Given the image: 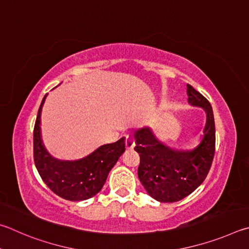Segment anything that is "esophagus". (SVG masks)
<instances>
[{
	"mask_svg": "<svg viewBox=\"0 0 249 249\" xmlns=\"http://www.w3.org/2000/svg\"><path fill=\"white\" fill-rule=\"evenodd\" d=\"M134 145H136L134 138L132 136H130V134H128V136L125 137V147H127V150H133Z\"/></svg>",
	"mask_w": 249,
	"mask_h": 249,
	"instance_id": "1",
	"label": "esophagus"
}]
</instances>
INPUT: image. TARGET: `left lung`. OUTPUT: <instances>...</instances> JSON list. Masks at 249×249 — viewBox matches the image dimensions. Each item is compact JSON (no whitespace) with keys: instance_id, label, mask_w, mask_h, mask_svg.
<instances>
[{"instance_id":"left-lung-1","label":"left lung","mask_w":249,"mask_h":249,"mask_svg":"<svg viewBox=\"0 0 249 249\" xmlns=\"http://www.w3.org/2000/svg\"><path fill=\"white\" fill-rule=\"evenodd\" d=\"M187 95L191 106L201 107L207 115L202 139L195 149H172L150 128L134 132V150L140 155L139 179L147 194L160 202H176L194 193L206 179L214 156L215 124L211 104L189 84Z\"/></svg>"}]
</instances>
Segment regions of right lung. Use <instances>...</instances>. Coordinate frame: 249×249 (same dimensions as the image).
Masks as SVG:
<instances>
[{
    "instance_id": "right-lung-1",
    "label": "right lung",
    "mask_w": 249,
    "mask_h": 249,
    "mask_svg": "<svg viewBox=\"0 0 249 249\" xmlns=\"http://www.w3.org/2000/svg\"><path fill=\"white\" fill-rule=\"evenodd\" d=\"M43 97L34 128V160L43 182L59 197L70 201L89 199L102 190L110 169L125 150L124 138L99 146L85 158L61 160L51 156L43 145L40 117Z\"/></svg>"
}]
</instances>
